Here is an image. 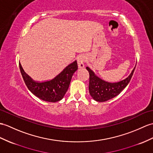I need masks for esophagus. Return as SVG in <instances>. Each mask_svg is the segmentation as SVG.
Instances as JSON below:
<instances>
[{"mask_svg":"<svg viewBox=\"0 0 153 153\" xmlns=\"http://www.w3.org/2000/svg\"><path fill=\"white\" fill-rule=\"evenodd\" d=\"M77 65H78V68H84L85 66V59L84 58V56H79V58L77 59Z\"/></svg>","mask_w":153,"mask_h":153,"instance_id":"1","label":"esophagus"}]
</instances>
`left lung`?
Segmentation results:
<instances>
[{
    "label": "left lung",
    "mask_w": 153,
    "mask_h": 153,
    "mask_svg": "<svg viewBox=\"0 0 153 153\" xmlns=\"http://www.w3.org/2000/svg\"><path fill=\"white\" fill-rule=\"evenodd\" d=\"M136 68V66H135ZM135 68L126 79L119 82L109 83L102 80L94 75V73L88 67L86 69L89 73V85L88 90L91 96L97 102H105L110 100L120 94L125 88L131 79Z\"/></svg>",
    "instance_id": "1"
}]
</instances>
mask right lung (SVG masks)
<instances>
[{
	"label": "right lung",
	"instance_id": "add662e5",
	"mask_svg": "<svg viewBox=\"0 0 153 153\" xmlns=\"http://www.w3.org/2000/svg\"><path fill=\"white\" fill-rule=\"evenodd\" d=\"M19 68L25 83L32 93L44 101L56 102L61 100L69 87L74 73L77 70L76 60L64 68L50 80L36 81L24 72L19 62Z\"/></svg>",
	"mask_w": 153,
	"mask_h": 153
}]
</instances>
